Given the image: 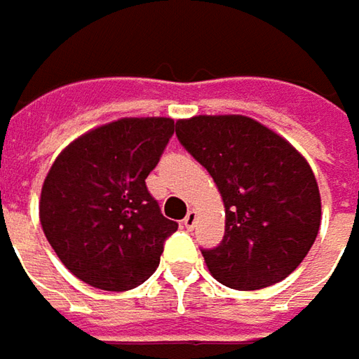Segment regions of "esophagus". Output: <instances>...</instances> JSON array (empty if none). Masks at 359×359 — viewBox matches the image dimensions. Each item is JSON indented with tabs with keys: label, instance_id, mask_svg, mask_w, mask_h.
<instances>
[{
	"label": "esophagus",
	"instance_id": "34e87169",
	"mask_svg": "<svg viewBox=\"0 0 359 359\" xmlns=\"http://www.w3.org/2000/svg\"><path fill=\"white\" fill-rule=\"evenodd\" d=\"M182 222H184V226H187L189 230L194 229V224H196V210H189V215L184 217Z\"/></svg>",
	"mask_w": 359,
	"mask_h": 359
}]
</instances>
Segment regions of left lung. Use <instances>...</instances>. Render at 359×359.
I'll return each mask as SVG.
<instances>
[{"label": "left lung", "mask_w": 359, "mask_h": 359, "mask_svg": "<svg viewBox=\"0 0 359 359\" xmlns=\"http://www.w3.org/2000/svg\"><path fill=\"white\" fill-rule=\"evenodd\" d=\"M177 137L224 203V238L203 250L208 272L234 290H260L290 276L322 222L320 189L302 153L244 115L179 118Z\"/></svg>", "instance_id": "left-lung-1"}]
</instances>
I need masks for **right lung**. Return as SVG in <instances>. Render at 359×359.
Segmentation results:
<instances>
[{
    "label": "right lung",
    "instance_id": "add662e5",
    "mask_svg": "<svg viewBox=\"0 0 359 359\" xmlns=\"http://www.w3.org/2000/svg\"><path fill=\"white\" fill-rule=\"evenodd\" d=\"M175 121L125 117L87 130L57 155L39 196V222L73 276L107 292L141 286L179 224L161 215L144 179Z\"/></svg>",
    "mask_w": 359,
    "mask_h": 359
}]
</instances>
